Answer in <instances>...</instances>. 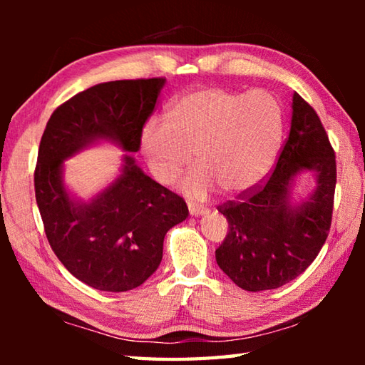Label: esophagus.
Instances as JSON below:
<instances>
[{
	"label": "esophagus",
	"mask_w": 365,
	"mask_h": 365,
	"mask_svg": "<svg viewBox=\"0 0 365 365\" xmlns=\"http://www.w3.org/2000/svg\"><path fill=\"white\" fill-rule=\"evenodd\" d=\"M188 209H190V214L191 215H202V214H206L207 212V209L206 207H201V206H193V205H190L188 206Z\"/></svg>",
	"instance_id": "esophagus-1"
}]
</instances>
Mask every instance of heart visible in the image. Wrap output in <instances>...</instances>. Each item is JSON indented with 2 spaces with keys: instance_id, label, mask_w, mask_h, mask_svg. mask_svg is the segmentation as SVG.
<instances>
[{
  "instance_id": "b5f03b06",
  "label": "heart",
  "mask_w": 365,
  "mask_h": 365,
  "mask_svg": "<svg viewBox=\"0 0 365 365\" xmlns=\"http://www.w3.org/2000/svg\"><path fill=\"white\" fill-rule=\"evenodd\" d=\"M282 104L265 90L232 91L202 86L178 96L169 119H153L140 150L159 183H175L193 160L197 168L182 190L206 200L220 188L243 196L257 188L275 164L283 140Z\"/></svg>"
}]
</instances>
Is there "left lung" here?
<instances>
[{
	"mask_svg": "<svg viewBox=\"0 0 365 365\" xmlns=\"http://www.w3.org/2000/svg\"><path fill=\"white\" fill-rule=\"evenodd\" d=\"M289 135L270 177L237 201L220 205L228 233L215 261L246 292L279 288L301 275L322 250L331 225L336 185L335 151L319 115L293 95ZM302 170L317 174L307 202L289 205V185Z\"/></svg>",
	"mask_w": 365,
	"mask_h": 365,
	"instance_id": "1",
	"label": "left lung"
}]
</instances>
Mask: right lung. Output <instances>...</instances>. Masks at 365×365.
Wrapping results in <instances>:
<instances>
[{"instance_id":"right-lung-1","label":"right lung","mask_w":365,"mask_h":365,"mask_svg":"<svg viewBox=\"0 0 365 365\" xmlns=\"http://www.w3.org/2000/svg\"><path fill=\"white\" fill-rule=\"evenodd\" d=\"M164 83V77L115 80L80 91L56 108L40 141L34 182L49 246L76 279L101 292H128L150 279L165 233L187 219V202L130 156L110 187L77 202L64 188L63 163L96 140L137 153Z\"/></svg>"}]
</instances>
